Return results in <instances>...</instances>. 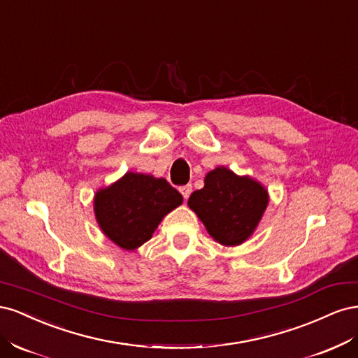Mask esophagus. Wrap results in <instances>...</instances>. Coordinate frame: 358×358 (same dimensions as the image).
<instances>
[{"instance_id":"34e87169","label":"esophagus","mask_w":358,"mask_h":358,"mask_svg":"<svg viewBox=\"0 0 358 358\" xmlns=\"http://www.w3.org/2000/svg\"><path fill=\"white\" fill-rule=\"evenodd\" d=\"M192 192V187L191 185H185V187H180V194L183 196V199L188 200V197L191 196Z\"/></svg>"}]
</instances>
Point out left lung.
Masks as SVG:
<instances>
[{
    "mask_svg": "<svg viewBox=\"0 0 358 358\" xmlns=\"http://www.w3.org/2000/svg\"><path fill=\"white\" fill-rule=\"evenodd\" d=\"M268 204V192L251 176H239L224 166L210 170L204 187L194 191L188 206L213 241L237 246L252 236Z\"/></svg>",
    "mask_w": 358,
    "mask_h": 358,
    "instance_id": "8db88e82",
    "label": "left lung"
}]
</instances>
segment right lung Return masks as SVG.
Here are the masks:
<instances>
[{
  "label": "right lung",
  "instance_id": "add662e5",
  "mask_svg": "<svg viewBox=\"0 0 358 358\" xmlns=\"http://www.w3.org/2000/svg\"><path fill=\"white\" fill-rule=\"evenodd\" d=\"M183 201L178 189L152 175L127 171L94 196L95 220L107 239L134 251L152 237L164 216Z\"/></svg>",
  "mask_w": 358,
  "mask_h": 358
}]
</instances>
